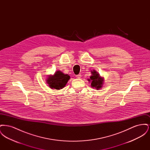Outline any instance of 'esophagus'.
<instances>
[{"label": "esophagus", "mask_w": 150, "mask_h": 150, "mask_svg": "<svg viewBox=\"0 0 150 150\" xmlns=\"http://www.w3.org/2000/svg\"><path fill=\"white\" fill-rule=\"evenodd\" d=\"M81 74H79V75H76V77L77 78H81Z\"/></svg>", "instance_id": "obj_1"}]
</instances>
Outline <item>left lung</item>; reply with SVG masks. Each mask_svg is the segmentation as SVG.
I'll list each match as a JSON object with an SVG mask.
<instances>
[{
	"instance_id": "left-lung-1",
	"label": "left lung",
	"mask_w": 150,
	"mask_h": 150,
	"mask_svg": "<svg viewBox=\"0 0 150 150\" xmlns=\"http://www.w3.org/2000/svg\"><path fill=\"white\" fill-rule=\"evenodd\" d=\"M92 75L90 76V79H88V80L89 82H91V86L97 90L100 89L103 86L104 80L100 75V74L95 70L91 71Z\"/></svg>"
}]
</instances>
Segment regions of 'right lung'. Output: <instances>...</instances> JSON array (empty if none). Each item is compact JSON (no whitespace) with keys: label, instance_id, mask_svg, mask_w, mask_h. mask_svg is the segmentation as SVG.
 <instances>
[{"label":"right lung","instance_id":"obj_1","mask_svg":"<svg viewBox=\"0 0 150 150\" xmlns=\"http://www.w3.org/2000/svg\"><path fill=\"white\" fill-rule=\"evenodd\" d=\"M70 76L61 71H57L53 75H50L47 79V83L51 89L59 90L64 88Z\"/></svg>","mask_w":150,"mask_h":150}]
</instances>
